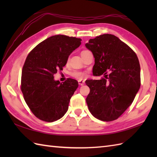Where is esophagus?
<instances>
[{
    "mask_svg": "<svg viewBox=\"0 0 157 157\" xmlns=\"http://www.w3.org/2000/svg\"><path fill=\"white\" fill-rule=\"evenodd\" d=\"M78 84L79 86H84L85 84V82L82 80H78Z\"/></svg>",
    "mask_w": 157,
    "mask_h": 157,
    "instance_id": "obj_1",
    "label": "esophagus"
}]
</instances>
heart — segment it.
I'll return each instance as SVG.
<instances>
[{
  "instance_id": "1",
  "label": "heart",
  "mask_w": 157,
  "mask_h": 157,
  "mask_svg": "<svg viewBox=\"0 0 157 157\" xmlns=\"http://www.w3.org/2000/svg\"><path fill=\"white\" fill-rule=\"evenodd\" d=\"M71 75L73 77H74V78H78V79H84L86 77V73L82 72V71H73L71 73Z\"/></svg>"
}]
</instances>
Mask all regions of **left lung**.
Returning <instances> with one entry per match:
<instances>
[{"label": "left lung", "instance_id": "8db88e82", "mask_svg": "<svg viewBox=\"0 0 157 157\" xmlns=\"http://www.w3.org/2000/svg\"><path fill=\"white\" fill-rule=\"evenodd\" d=\"M94 57L93 75L100 80L88 79L90 89L86 102L91 114L111 121L131 105L140 87V67L136 53L117 36L102 34L85 44Z\"/></svg>", "mask_w": 157, "mask_h": 157}]
</instances>
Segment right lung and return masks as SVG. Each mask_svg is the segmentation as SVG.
<instances>
[{
    "label": "right lung",
    "instance_id": "1",
    "mask_svg": "<svg viewBox=\"0 0 157 157\" xmlns=\"http://www.w3.org/2000/svg\"><path fill=\"white\" fill-rule=\"evenodd\" d=\"M82 39L65 35L46 38L29 52L23 67L21 91L25 101L38 119L53 122L67 111L71 96L78 87L75 79L61 83L54 74L63 70Z\"/></svg>",
    "mask_w": 157,
    "mask_h": 157
}]
</instances>
